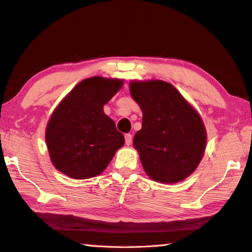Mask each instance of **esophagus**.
Wrapping results in <instances>:
<instances>
[{
    "instance_id": "obj_1",
    "label": "esophagus",
    "mask_w": 252,
    "mask_h": 252,
    "mask_svg": "<svg viewBox=\"0 0 252 252\" xmlns=\"http://www.w3.org/2000/svg\"><path fill=\"white\" fill-rule=\"evenodd\" d=\"M131 140H132V136L130 134H126L125 135V144L127 146H129L131 144Z\"/></svg>"
}]
</instances>
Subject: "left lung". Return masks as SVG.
I'll use <instances>...</instances> for the list:
<instances>
[{"mask_svg":"<svg viewBox=\"0 0 252 252\" xmlns=\"http://www.w3.org/2000/svg\"><path fill=\"white\" fill-rule=\"evenodd\" d=\"M129 90L142 111L134 146L146 173L157 182L182 181L194 172L205 150L200 115L170 83L135 81Z\"/></svg>","mask_w":252,"mask_h":252,"instance_id":"left-lung-1","label":"left lung"}]
</instances>
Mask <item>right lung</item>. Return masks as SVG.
<instances>
[{"label":"right lung","instance_id":"right-lung-1","mask_svg":"<svg viewBox=\"0 0 252 252\" xmlns=\"http://www.w3.org/2000/svg\"><path fill=\"white\" fill-rule=\"evenodd\" d=\"M122 85V80L85 79L59 104L46 129L56 169L72 179H89L107 167L125 138L103 106Z\"/></svg>","mask_w":252,"mask_h":252}]
</instances>
